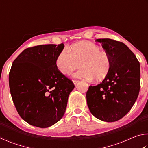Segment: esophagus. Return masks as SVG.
I'll list each match as a JSON object with an SVG mask.
<instances>
[{
	"label": "esophagus",
	"instance_id": "obj_1",
	"mask_svg": "<svg viewBox=\"0 0 148 148\" xmlns=\"http://www.w3.org/2000/svg\"><path fill=\"white\" fill-rule=\"evenodd\" d=\"M79 82V80H77V79H74L73 80V83H74V84L75 85V86H76V85L77 84V82Z\"/></svg>",
	"mask_w": 148,
	"mask_h": 148
}]
</instances>
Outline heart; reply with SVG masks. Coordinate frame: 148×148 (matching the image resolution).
Masks as SVG:
<instances>
[{"label": "heart", "instance_id": "b5f03b06", "mask_svg": "<svg viewBox=\"0 0 148 148\" xmlns=\"http://www.w3.org/2000/svg\"><path fill=\"white\" fill-rule=\"evenodd\" d=\"M81 69L73 76L79 78L97 81L104 79L112 66L110 55L89 41H82L72 45L71 49L63 48L57 56L56 64L62 74L68 75L78 66Z\"/></svg>", "mask_w": 148, "mask_h": 148}]
</instances>
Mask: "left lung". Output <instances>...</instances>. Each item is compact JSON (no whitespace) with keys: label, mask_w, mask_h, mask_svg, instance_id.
Returning a JSON list of instances; mask_svg holds the SVG:
<instances>
[{"label":"left lung","mask_w":148,"mask_h":148,"mask_svg":"<svg viewBox=\"0 0 148 148\" xmlns=\"http://www.w3.org/2000/svg\"><path fill=\"white\" fill-rule=\"evenodd\" d=\"M112 59L108 74L96 86L87 91L90 112L102 121L114 122L131 110L140 88V62L126 45L110 38L97 39Z\"/></svg>","instance_id":"left-lung-1"}]
</instances>
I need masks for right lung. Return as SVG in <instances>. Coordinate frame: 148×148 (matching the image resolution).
I'll use <instances>...</instances> for the list:
<instances>
[{
  "instance_id": "right-lung-1",
  "label": "right lung",
  "mask_w": 148,
  "mask_h": 148,
  "mask_svg": "<svg viewBox=\"0 0 148 148\" xmlns=\"http://www.w3.org/2000/svg\"><path fill=\"white\" fill-rule=\"evenodd\" d=\"M64 46L62 43L28 47L12 65L9 86L12 101L20 117L33 126H51L66 110L75 86L56 66V58Z\"/></svg>"
}]
</instances>
